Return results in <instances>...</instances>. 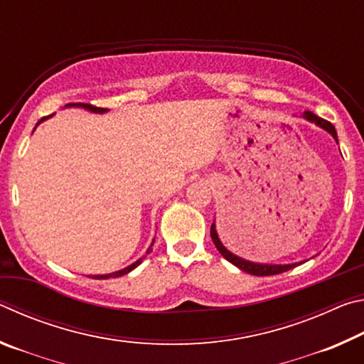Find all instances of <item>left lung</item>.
<instances>
[{
	"label": "left lung",
	"instance_id": "left-lung-1",
	"mask_svg": "<svg viewBox=\"0 0 364 364\" xmlns=\"http://www.w3.org/2000/svg\"><path fill=\"white\" fill-rule=\"evenodd\" d=\"M304 117H305L306 120L315 122L316 125L324 128L326 132H329V133L332 134V136H334V139L337 141V132H336V128H334V125H332L331 122L321 119V117L315 115L313 112H310V110H305ZM210 236H212V241H213V244H215V247L218 249L220 254L223 255L228 262L232 263L234 267L241 268L242 271H245V273H249V274H254V276L279 274V273H284V271H289V269L295 268V267H297V264H299V263H292V264H262V263H252V262H247V260H242V258L232 255L230 250L225 249V245L220 242L217 231H215V225L210 226Z\"/></svg>",
	"mask_w": 364,
	"mask_h": 364
}]
</instances>
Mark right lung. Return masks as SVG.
<instances>
[{
	"label": "right lung",
	"instance_id": "add662e5",
	"mask_svg": "<svg viewBox=\"0 0 364 364\" xmlns=\"http://www.w3.org/2000/svg\"><path fill=\"white\" fill-rule=\"evenodd\" d=\"M67 106H73V104H67ZM77 106H80V107H85V109H88V110H91V112H100V114H102V112H106V109L104 107H96V106H93V104H85V102H78ZM48 117H51V115H46V117H43L41 120H45V119H48ZM141 263V260H138L136 263H133V264H130V267H127V268H123V269H120V271H115V273H110V274H101V276H95V279H107V278H119V276H123V274H127V273H130L132 269H134L138 267V264Z\"/></svg>",
	"mask_w": 364,
	"mask_h": 364
}]
</instances>
